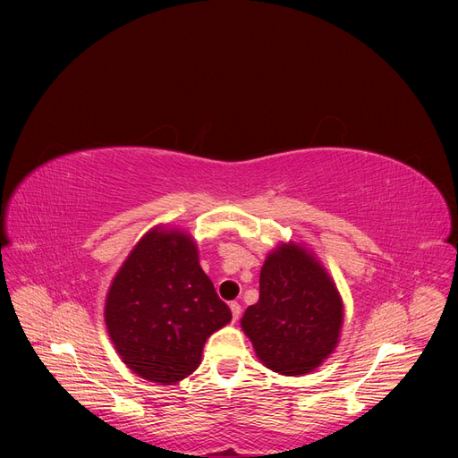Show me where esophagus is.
Here are the masks:
<instances>
[{
    "mask_svg": "<svg viewBox=\"0 0 458 458\" xmlns=\"http://www.w3.org/2000/svg\"><path fill=\"white\" fill-rule=\"evenodd\" d=\"M230 310H232L233 321H237L239 316H242V304H239V302H232V304H230Z\"/></svg>",
    "mask_w": 458,
    "mask_h": 458,
    "instance_id": "1",
    "label": "esophagus"
}]
</instances>
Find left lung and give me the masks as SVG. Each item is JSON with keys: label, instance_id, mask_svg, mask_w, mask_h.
Here are the masks:
<instances>
[{"label": "left lung", "instance_id": "1", "mask_svg": "<svg viewBox=\"0 0 458 458\" xmlns=\"http://www.w3.org/2000/svg\"><path fill=\"white\" fill-rule=\"evenodd\" d=\"M344 299L304 243H278L263 261L259 299L242 318L259 362L285 377L316 371L340 344Z\"/></svg>", "mask_w": 458, "mask_h": 458}]
</instances>
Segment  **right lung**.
<instances>
[{"mask_svg": "<svg viewBox=\"0 0 458 458\" xmlns=\"http://www.w3.org/2000/svg\"><path fill=\"white\" fill-rule=\"evenodd\" d=\"M104 321L128 369L173 386L200 366L204 344L232 311L200 267L195 237L161 225L139 239L111 280Z\"/></svg>", "mask_w": 458, "mask_h": 458, "instance_id": "add662e5", "label": "right lung"}]
</instances>
